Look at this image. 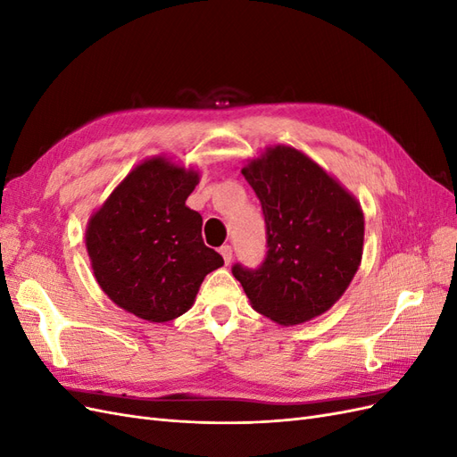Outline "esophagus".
I'll return each mask as SVG.
<instances>
[{
    "label": "esophagus",
    "mask_w": 457,
    "mask_h": 457,
    "mask_svg": "<svg viewBox=\"0 0 457 457\" xmlns=\"http://www.w3.org/2000/svg\"><path fill=\"white\" fill-rule=\"evenodd\" d=\"M219 253L223 255V259H225V265H230V261H232V247H230L228 244L220 245V247H219Z\"/></svg>",
    "instance_id": "esophagus-1"
}]
</instances>
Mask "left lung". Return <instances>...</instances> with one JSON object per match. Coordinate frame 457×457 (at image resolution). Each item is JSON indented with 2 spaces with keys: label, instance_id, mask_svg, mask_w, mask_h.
Listing matches in <instances>:
<instances>
[{
  "label": "left lung",
  "instance_id": "obj_1",
  "mask_svg": "<svg viewBox=\"0 0 457 457\" xmlns=\"http://www.w3.org/2000/svg\"><path fill=\"white\" fill-rule=\"evenodd\" d=\"M242 173L261 202L267 255L255 269L234 262V278L270 320L307 322L334 305L361 265V205L292 146L269 148Z\"/></svg>",
  "mask_w": 457,
  "mask_h": 457
}]
</instances>
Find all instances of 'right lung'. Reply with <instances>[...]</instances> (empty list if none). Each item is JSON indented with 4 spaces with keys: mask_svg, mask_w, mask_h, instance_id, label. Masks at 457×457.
<instances>
[{
    "mask_svg": "<svg viewBox=\"0 0 457 457\" xmlns=\"http://www.w3.org/2000/svg\"><path fill=\"white\" fill-rule=\"evenodd\" d=\"M198 173L152 158L123 179L87 227L95 278L118 307L150 322L187 312L205 274L223 267L185 205Z\"/></svg>",
    "mask_w": 457,
    "mask_h": 457,
    "instance_id": "1",
    "label": "right lung"
}]
</instances>
